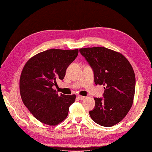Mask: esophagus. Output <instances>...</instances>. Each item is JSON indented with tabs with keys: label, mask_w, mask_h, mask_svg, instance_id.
I'll use <instances>...</instances> for the list:
<instances>
[{
	"label": "esophagus",
	"mask_w": 152,
	"mask_h": 152,
	"mask_svg": "<svg viewBox=\"0 0 152 152\" xmlns=\"http://www.w3.org/2000/svg\"><path fill=\"white\" fill-rule=\"evenodd\" d=\"M77 97H78V98L79 99V100H84V99L85 98V96H80V95H78V96H77Z\"/></svg>",
	"instance_id": "1"
}]
</instances>
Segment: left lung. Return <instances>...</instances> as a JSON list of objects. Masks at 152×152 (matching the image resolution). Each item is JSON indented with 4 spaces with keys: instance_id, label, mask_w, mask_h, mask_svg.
Masks as SVG:
<instances>
[{
    "instance_id": "1",
    "label": "left lung",
    "mask_w": 152,
    "mask_h": 152,
    "mask_svg": "<svg viewBox=\"0 0 152 152\" xmlns=\"http://www.w3.org/2000/svg\"><path fill=\"white\" fill-rule=\"evenodd\" d=\"M79 52L93 70L95 84L105 86L104 98H94L90 115L101 126L115 125L133 103L136 79L132 67L123 54L105 47L80 48Z\"/></svg>"
}]
</instances>
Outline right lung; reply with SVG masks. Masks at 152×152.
<instances>
[{
	"label": "right lung",
	"instance_id": "1",
	"mask_svg": "<svg viewBox=\"0 0 152 152\" xmlns=\"http://www.w3.org/2000/svg\"><path fill=\"white\" fill-rule=\"evenodd\" d=\"M78 53V49H50L31 58L23 67L20 79L21 100L39 121L55 126L67 117L76 96L59 95L52 87L64 79Z\"/></svg>",
	"mask_w": 152,
	"mask_h": 152
}]
</instances>
